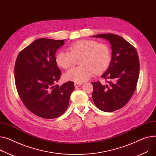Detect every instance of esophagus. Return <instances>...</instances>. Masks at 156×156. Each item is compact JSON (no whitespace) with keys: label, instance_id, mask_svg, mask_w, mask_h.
Listing matches in <instances>:
<instances>
[{"label":"esophagus","instance_id":"esophagus-1","mask_svg":"<svg viewBox=\"0 0 156 156\" xmlns=\"http://www.w3.org/2000/svg\"><path fill=\"white\" fill-rule=\"evenodd\" d=\"M81 85H82V84L81 83H76V82L75 83V88L79 87H80Z\"/></svg>","mask_w":156,"mask_h":156}]
</instances>
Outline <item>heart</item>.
Segmentation results:
<instances>
[{
  "label": "heart",
  "instance_id": "heart-1",
  "mask_svg": "<svg viewBox=\"0 0 156 156\" xmlns=\"http://www.w3.org/2000/svg\"><path fill=\"white\" fill-rule=\"evenodd\" d=\"M69 52L59 51L55 56L58 66L68 69L80 58V66L69 69L64 75L65 80L76 83L88 80L95 73L100 75L108 67L111 61V51L105 43L95 40L81 39L71 44Z\"/></svg>",
  "mask_w": 156,
  "mask_h": 156
}]
</instances>
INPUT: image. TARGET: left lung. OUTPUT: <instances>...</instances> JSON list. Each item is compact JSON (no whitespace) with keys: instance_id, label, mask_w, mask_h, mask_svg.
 <instances>
[{"instance_id":"obj_1","label":"left lung","mask_w":156,"mask_h":156,"mask_svg":"<svg viewBox=\"0 0 156 156\" xmlns=\"http://www.w3.org/2000/svg\"><path fill=\"white\" fill-rule=\"evenodd\" d=\"M92 37L107 39L112 50L110 66L101 76L108 84L92 82V98L100 110L114 112L127 104L136 89L140 69L137 52L131 44L116 34H101Z\"/></svg>"}]
</instances>
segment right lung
Here are the masks:
<instances>
[{
    "label": "right lung",
    "mask_w": 156,
    "mask_h": 156,
    "mask_svg": "<svg viewBox=\"0 0 156 156\" xmlns=\"http://www.w3.org/2000/svg\"><path fill=\"white\" fill-rule=\"evenodd\" d=\"M64 40L37 39L19 53L14 67L15 83L20 98L34 115L55 119L65 112L75 89L73 81L61 87L60 69L55 62L56 50Z\"/></svg>",
    "instance_id": "add662e5"
}]
</instances>
